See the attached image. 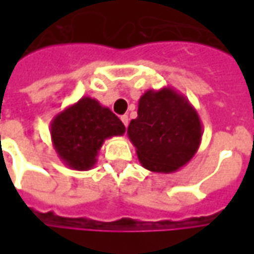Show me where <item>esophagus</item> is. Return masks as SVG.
I'll return each instance as SVG.
<instances>
[{"label": "esophagus", "mask_w": 254, "mask_h": 254, "mask_svg": "<svg viewBox=\"0 0 254 254\" xmlns=\"http://www.w3.org/2000/svg\"><path fill=\"white\" fill-rule=\"evenodd\" d=\"M121 121L124 122V125H125V127H127V124H129V117H127V116H122L121 117Z\"/></svg>", "instance_id": "obj_1"}]
</instances>
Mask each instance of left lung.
Here are the masks:
<instances>
[{"label": "left lung", "instance_id": "left-lung-1", "mask_svg": "<svg viewBox=\"0 0 254 254\" xmlns=\"http://www.w3.org/2000/svg\"><path fill=\"white\" fill-rule=\"evenodd\" d=\"M202 125L185 95L170 87L145 91L138 100L137 118L127 127V137L144 169L174 173L194 156Z\"/></svg>", "mask_w": 254, "mask_h": 254}]
</instances>
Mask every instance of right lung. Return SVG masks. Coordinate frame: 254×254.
<instances>
[{
	"instance_id": "obj_1",
	"label": "right lung",
	"mask_w": 254,
	"mask_h": 254,
	"mask_svg": "<svg viewBox=\"0 0 254 254\" xmlns=\"http://www.w3.org/2000/svg\"><path fill=\"white\" fill-rule=\"evenodd\" d=\"M121 120L96 99L83 96L58 113L50 124L53 147L58 158L73 170L92 169L106 138L122 136Z\"/></svg>"
}]
</instances>
